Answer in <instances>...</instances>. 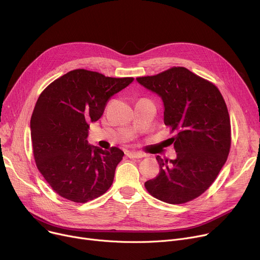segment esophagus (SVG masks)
<instances>
[{"label":"esophagus","instance_id":"34e87169","mask_svg":"<svg viewBox=\"0 0 260 260\" xmlns=\"http://www.w3.org/2000/svg\"><path fill=\"white\" fill-rule=\"evenodd\" d=\"M126 155H127L129 158H142V157H144V154H143V153L136 152V151H127V152H126Z\"/></svg>","mask_w":260,"mask_h":260}]
</instances>
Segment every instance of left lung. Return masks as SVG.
<instances>
[{
  "instance_id": "obj_1",
  "label": "left lung",
  "mask_w": 260,
  "mask_h": 260,
  "mask_svg": "<svg viewBox=\"0 0 260 260\" xmlns=\"http://www.w3.org/2000/svg\"><path fill=\"white\" fill-rule=\"evenodd\" d=\"M138 83L164 103V121L172 132L175 159H156L159 174L145 182L151 196L168 204L187 203L205 192L224 166L231 148V120L218 88L183 67Z\"/></svg>"
}]
</instances>
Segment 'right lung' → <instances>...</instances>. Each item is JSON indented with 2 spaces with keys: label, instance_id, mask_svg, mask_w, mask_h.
<instances>
[{
  "label": "right lung",
  "instance_id": "1",
  "mask_svg": "<svg viewBox=\"0 0 260 260\" xmlns=\"http://www.w3.org/2000/svg\"><path fill=\"white\" fill-rule=\"evenodd\" d=\"M133 81L78 69L40 94L30 118L32 152L39 172L60 197L86 203L112 185L123 151L103 150L86 139L89 123L101 118L109 99Z\"/></svg>",
  "mask_w": 260,
  "mask_h": 260
}]
</instances>
